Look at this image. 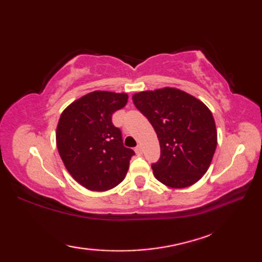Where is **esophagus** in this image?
Masks as SVG:
<instances>
[{
    "label": "esophagus",
    "mask_w": 262,
    "mask_h": 262,
    "mask_svg": "<svg viewBox=\"0 0 262 262\" xmlns=\"http://www.w3.org/2000/svg\"><path fill=\"white\" fill-rule=\"evenodd\" d=\"M135 152H136V154L141 155V154L143 153V148H142V146H141V145H137V146L135 147Z\"/></svg>",
    "instance_id": "esophagus-1"
}]
</instances>
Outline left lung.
<instances>
[{
	"label": "left lung",
	"instance_id": "left-lung-1",
	"mask_svg": "<svg viewBox=\"0 0 262 262\" xmlns=\"http://www.w3.org/2000/svg\"><path fill=\"white\" fill-rule=\"evenodd\" d=\"M157 133L161 157L154 177L170 188L196 183L207 172L217 146L214 117L203 101L177 88L142 91L132 97Z\"/></svg>",
	"mask_w": 262,
	"mask_h": 262
}]
</instances>
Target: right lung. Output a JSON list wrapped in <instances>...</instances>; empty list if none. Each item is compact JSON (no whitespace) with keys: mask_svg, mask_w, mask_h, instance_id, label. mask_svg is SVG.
<instances>
[{"mask_svg":"<svg viewBox=\"0 0 262 262\" xmlns=\"http://www.w3.org/2000/svg\"><path fill=\"white\" fill-rule=\"evenodd\" d=\"M127 101L124 92L93 91L69 104L59 117V157L73 179L89 190L107 191L125 179L135 153L124 146L111 117Z\"/></svg>","mask_w":262,"mask_h":262,"instance_id":"1","label":"right lung"}]
</instances>
